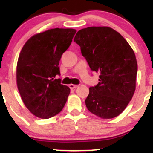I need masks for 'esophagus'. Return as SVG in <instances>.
<instances>
[{"label":"esophagus","mask_w":153,"mask_h":153,"mask_svg":"<svg viewBox=\"0 0 153 153\" xmlns=\"http://www.w3.org/2000/svg\"><path fill=\"white\" fill-rule=\"evenodd\" d=\"M78 86V85H75V84H69V88H70V89H75V88H77Z\"/></svg>","instance_id":"1"}]
</instances>
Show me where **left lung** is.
Segmentation results:
<instances>
[{
    "instance_id": "1",
    "label": "left lung",
    "mask_w": 153,
    "mask_h": 153,
    "mask_svg": "<svg viewBox=\"0 0 153 153\" xmlns=\"http://www.w3.org/2000/svg\"><path fill=\"white\" fill-rule=\"evenodd\" d=\"M74 41L91 70L100 73L99 83L89 88L85 100L88 110L101 118L118 116L135 92L138 65L133 50L121 34L107 27L81 29Z\"/></svg>"
}]
</instances>
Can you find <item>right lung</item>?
I'll use <instances>...</instances> for the list:
<instances>
[{
    "mask_svg": "<svg viewBox=\"0 0 153 153\" xmlns=\"http://www.w3.org/2000/svg\"><path fill=\"white\" fill-rule=\"evenodd\" d=\"M76 30L55 28L37 34L27 41L17 64V85L27 109L35 116L49 118L64 108L70 92L61 84L58 67Z\"/></svg>",
    "mask_w": 153,
    "mask_h": 153,
    "instance_id": "add662e5",
    "label": "right lung"
}]
</instances>
